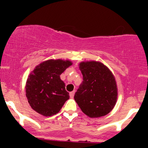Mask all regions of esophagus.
I'll use <instances>...</instances> for the list:
<instances>
[{"instance_id":"34e87169","label":"esophagus","mask_w":148,"mask_h":148,"mask_svg":"<svg viewBox=\"0 0 148 148\" xmlns=\"http://www.w3.org/2000/svg\"><path fill=\"white\" fill-rule=\"evenodd\" d=\"M74 93H75V91H74V90L72 91V92H69V96H70V98L74 97Z\"/></svg>"}]
</instances>
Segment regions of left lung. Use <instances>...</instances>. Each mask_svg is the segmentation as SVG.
Masks as SVG:
<instances>
[{
    "mask_svg": "<svg viewBox=\"0 0 148 148\" xmlns=\"http://www.w3.org/2000/svg\"><path fill=\"white\" fill-rule=\"evenodd\" d=\"M79 65L84 81L74 95L76 102L90 118L104 116L113 110L118 99L114 75L99 61H83Z\"/></svg>",
    "mask_w": 148,
    "mask_h": 148,
    "instance_id": "obj_1",
    "label": "left lung"
}]
</instances>
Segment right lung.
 Wrapping results in <instances>:
<instances>
[{"label": "right lung", "instance_id": "right-lung-1", "mask_svg": "<svg viewBox=\"0 0 148 148\" xmlns=\"http://www.w3.org/2000/svg\"><path fill=\"white\" fill-rule=\"evenodd\" d=\"M72 64L68 60L50 59L30 72L25 84V95L34 111L46 117L60 111L69 95L60 76Z\"/></svg>", "mask_w": 148, "mask_h": 148}]
</instances>
